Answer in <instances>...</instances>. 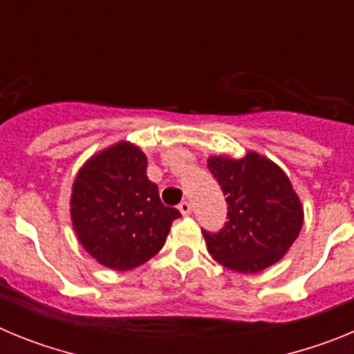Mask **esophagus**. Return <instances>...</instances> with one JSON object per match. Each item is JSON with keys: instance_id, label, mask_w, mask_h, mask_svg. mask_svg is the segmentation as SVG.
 <instances>
[{"instance_id": "obj_1", "label": "esophagus", "mask_w": 354, "mask_h": 354, "mask_svg": "<svg viewBox=\"0 0 354 354\" xmlns=\"http://www.w3.org/2000/svg\"><path fill=\"white\" fill-rule=\"evenodd\" d=\"M179 211L183 212V216H189L192 214V204H189L187 200H183L179 204Z\"/></svg>"}]
</instances>
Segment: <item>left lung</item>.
Wrapping results in <instances>:
<instances>
[{"mask_svg":"<svg viewBox=\"0 0 354 354\" xmlns=\"http://www.w3.org/2000/svg\"><path fill=\"white\" fill-rule=\"evenodd\" d=\"M207 168L227 196V221L202 230L214 261L237 273H257L287 253L303 225V209L287 175L255 152L211 158Z\"/></svg>","mask_w":354,"mask_h":354,"instance_id":"8db88e82","label":"left lung"}]
</instances>
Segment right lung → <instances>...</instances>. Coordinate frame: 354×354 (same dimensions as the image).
I'll list each match as a JSON object with an SVG mask.
<instances>
[{
    "label": "right lung",
    "instance_id": "obj_1",
    "mask_svg": "<svg viewBox=\"0 0 354 354\" xmlns=\"http://www.w3.org/2000/svg\"><path fill=\"white\" fill-rule=\"evenodd\" d=\"M71 214L83 248L111 270L142 266L162 248L175 207L159 198L147 177V156L131 143H117L90 159L72 187Z\"/></svg>",
    "mask_w": 354,
    "mask_h": 354
}]
</instances>
